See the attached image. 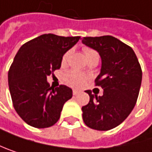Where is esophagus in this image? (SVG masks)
I'll return each instance as SVG.
<instances>
[{
    "mask_svg": "<svg viewBox=\"0 0 152 152\" xmlns=\"http://www.w3.org/2000/svg\"><path fill=\"white\" fill-rule=\"evenodd\" d=\"M79 93H80V92H79L78 90H75V89H74V90H72V95H73V96H77Z\"/></svg>",
    "mask_w": 152,
    "mask_h": 152,
    "instance_id": "34e87169",
    "label": "esophagus"
}]
</instances>
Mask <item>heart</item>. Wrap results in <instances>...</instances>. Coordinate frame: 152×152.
Returning <instances> with one entry per match:
<instances>
[{
	"instance_id": "1",
	"label": "heart",
	"mask_w": 152,
	"mask_h": 152,
	"mask_svg": "<svg viewBox=\"0 0 152 152\" xmlns=\"http://www.w3.org/2000/svg\"><path fill=\"white\" fill-rule=\"evenodd\" d=\"M83 51L86 55V57L88 59L96 55H98V53L94 50L93 48H88V47H84L83 48ZM71 55V51H67L62 57V65H65L68 62V59H69V56ZM87 76L84 75L83 73L78 72V71H75V70H72L68 72H66L64 74V82L69 85L70 87H72V88H80L81 86L84 85V83L86 82L87 80Z\"/></svg>"
}]
</instances>
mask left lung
Listing matches in <instances>:
<instances>
[{
	"instance_id": "1",
	"label": "left lung",
	"mask_w": 152,
	"mask_h": 152,
	"mask_svg": "<svg viewBox=\"0 0 152 152\" xmlns=\"http://www.w3.org/2000/svg\"><path fill=\"white\" fill-rule=\"evenodd\" d=\"M82 43L96 50L102 59L101 72L95 80L103 96L86 90L89 102L82 107L84 123L107 131L121 124L134 109L142 83V68L131 47L111 35L84 37Z\"/></svg>"
}]
</instances>
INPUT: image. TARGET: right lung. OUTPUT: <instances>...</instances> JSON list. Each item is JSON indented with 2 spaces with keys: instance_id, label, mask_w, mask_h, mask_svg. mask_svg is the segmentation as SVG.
<instances>
[{
  "instance_id": "obj_1",
  "label": "right lung",
  "mask_w": 152,
  "mask_h": 152,
  "mask_svg": "<svg viewBox=\"0 0 152 152\" xmlns=\"http://www.w3.org/2000/svg\"><path fill=\"white\" fill-rule=\"evenodd\" d=\"M80 36L42 34L25 43L10 68L8 80L13 106L20 118L36 128L55 125L72 90L65 86L50 87L47 76L61 67L64 54Z\"/></svg>"
}]
</instances>
